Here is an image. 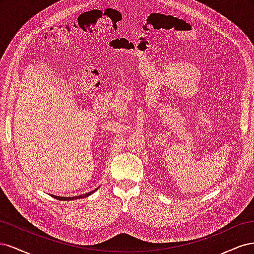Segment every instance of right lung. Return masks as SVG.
I'll use <instances>...</instances> for the list:
<instances>
[{
	"label": "right lung",
	"instance_id": "obj_1",
	"mask_svg": "<svg viewBox=\"0 0 254 254\" xmlns=\"http://www.w3.org/2000/svg\"><path fill=\"white\" fill-rule=\"evenodd\" d=\"M97 189L98 188H96L95 190H91V191H89V193H87V194H83V195H79V196H75V197H61V196H55V195H51L53 198H55V199H58V200H64V201H70V200H75V199H80V198H86V197H88V196H90V195H92L94 193L95 190H97Z\"/></svg>",
	"mask_w": 254,
	"mask_h": 254
}]
</instances>
